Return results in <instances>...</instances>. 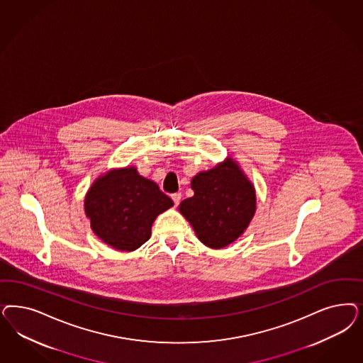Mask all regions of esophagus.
Segmentation results:
<instances>
[{
  "mask_svg": "<svg viewBox=\"0 0 363 363\" xmlns=\"http://www.w3.org/2000/svg\"><path fill=\"white\" fill-rule=\"evenodd\" d=\"M171 198L174 200L175 206H177V204L180 203V200H182V194H180V192H176V194H172V195H171Z\"/></svg>",
  "mask_w": 363,
  "mask_h": 363,
  "instance_id": "esophagus-1",
  "label": "esophagus"
}]
</instances>
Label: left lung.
Returning <instances> with one entry per match:
<instances>
[{
	"instance_id": "left-lung-1",
	"label": "left lung",
	"mask_w": 363,
	"mask_h": 363,
	"mask_svg": "<svg viewBox=\"0 0 363 363\" xmlns=\"http://www.w3.org/2000/svg\"><path fill=\"white\" fill-rule=\"evenodd\" d=\"M191 188L194 196L180 203L179 212L204 246L224 248L245 234L257 212V192L231 156L198 172Z\"/></svg>"
}]
</instances>
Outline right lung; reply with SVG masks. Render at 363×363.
Wrapping results in <instances>:
<instances>
[{
	"label": "right lung",
	"instance_id": "add662e5",
	"mask_svg": "<svg viewBox=\"0 0 363 363\" xmlns=\"http://www.w3.org/2000/svg\"><path fill=\"white\" fill-rule=\"evenodd\" d=\"M172 206L174 201L155 182L139 175L135 165L99 176L84 199L94 235L108 246L127 252L151 238L155 219Z\"/></svg>",
	"mask_w": 363,
	"mask_h": 363
}]
</instances>
